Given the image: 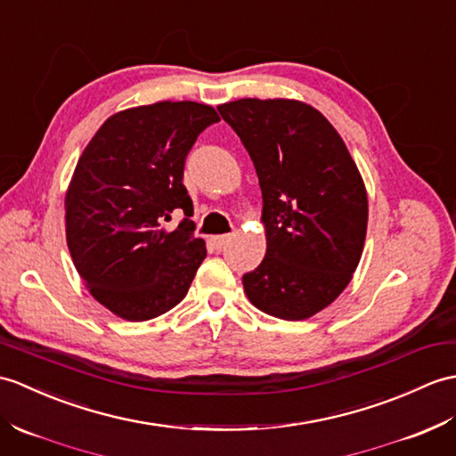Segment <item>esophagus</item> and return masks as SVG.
<instances>
[{"label": "esophagus", "mask_w": 456, "mask_h": 456, "mask_svg": "<svg viewBox=\"0 0 456 456\" xmlns=\"http://www.w3.org/2000/svg\"><path fill=\"white\" fill-rule=\"evenodd\" d=\"M229 235H217V237H214L211 239V245H214V248H217V250H221V248H225V245L229 242Z\"/></svg>", "instance_id": "obj_1"}]
</instances>
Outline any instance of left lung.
I'll list each match as a JSON object with an SVG mask.
<instances>
[{
	"label": "left lung",
	"instance_id": "obj_1",
	"mask_svg": "<svg viewBox=\"0 0 456 456\" xmlns=\"http://www.w3.org/2000/svg\"><path fill=\"white\" fill-rule=\"evenodd\" d=\"M258 175L266 256L242 276L248 301L283 321L326 309L362 258L367 190L334 126L293 99L219 104Z\"/></svg>",
	"mask_w": 456,
	"mask_h": 456
}]
</instances>
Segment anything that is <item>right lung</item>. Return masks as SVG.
I'll return each instance as SVG.
<instances>
[{
    "label": "right lung",
    "mask_w": 456,
    "mask_h": 456,
    "mask_svg": "<svg viewBox=\"0 0 456 456\" xmlns=\"http://www.w3.org/2000/svg\"><path fill=\"white\" fill-rule=\"evenodd\" d=\"M217 120L214 107L192 101L126 109L79 157L66 192L68 248L89 293L124 321L171 311L206 258L183 175L196 137ZM175 208L187 217L167 232Z\"/></svg>",
    "instance_id": "obj_1"
}]
</instances>
